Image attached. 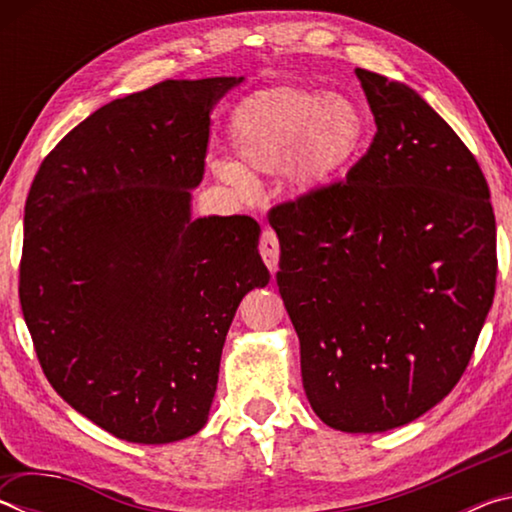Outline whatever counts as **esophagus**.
<instances>
[{
    "instance_id": "esophagus-1",
    "label": "esophagus",
    "mask_w": 512,
    "mask_h": 512,
    "mask_svg": "<svg viewBox=\"0 0 512 512\" xmlns=\"http://www.w3.org/2000/svg\"><path fill=\"white\" fill-rule=\"evenodd\" d=\"M259 253H262V259L266 262L268 271L275 273L277 271V259H280V241H277V235L273 230L262 232V241H259Z\"/></svg>"
}]
</instances>
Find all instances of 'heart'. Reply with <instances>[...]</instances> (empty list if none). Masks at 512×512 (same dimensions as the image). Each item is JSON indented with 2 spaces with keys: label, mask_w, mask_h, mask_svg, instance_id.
<instances>
[{
  "label": "heart",
  "mask_w": 512,
  "mask_h": 512,
  "mask_svg": "<svg viewBox=\"0 0 512 512\" xmlns=\"http://www.w3.org/2000/svg\"><path fill=\"white\" fill-rule=\"evenodd\" d=\"M230 137L239 155L216 160L225 183L253 189L250 173L287 169L298 189H323L341 178L368 140V119L341 94L302 85H282L248 94L230 119Z\"/></svg>",
  "instance_id": "b5f03b06"
}]
</instances>
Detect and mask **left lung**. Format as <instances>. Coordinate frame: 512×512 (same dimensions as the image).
<instances>
[{"label":"left lung","instance_id":"obj_1","mask_svg":"<svg viewBox=\"0 0 512 512\" xmlns=\"http://www.w3.org/2000/svg\"><path fill=\"white\" fill-rule=\"evenodd\" d=\"M377 133L345 180L271 207L284 307L327 427L409 424L458 384L497 284L490 189L452 126L357 67Z\"/></svg>","mask_w":512,"mask_h":512}]
</instances>
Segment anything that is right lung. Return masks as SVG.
<instances>
[{
  "mask_svg": "<svg viewBox=\"0 0 512 512\" xmlns=\"http://www.w3.org/2000/svg\"><path fill=\"white\" fill-rule=\"evenodd\" d=\"M241 79L162 81L56 144L24 210L20 305L42 372L128 443L201 431L232 318L271 273L253 216L189 214L214 103Z\"/></svg>",
  "mask_w": 512,
  "mask_h": 512,
  "instance_id": "add662e5",
  "label": "right lung"
}]
</instances>
